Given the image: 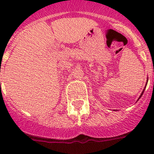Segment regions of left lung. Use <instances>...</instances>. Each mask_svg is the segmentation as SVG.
Segmentation results:
<instances>
[{"label":"left lung","mask_w":154,"mask_h":154,"mask_svg":"<svg viewBox=\"0 0 154 154\" xmlns=\"http://www.w3.org/2000/svg\"><path fill=\"white\" fill-rule=\"evenodd\" d=\"M147 81H148V79H147V83H146V85H145V87H144V89H143V91H142V94H140V96H139V98H138V100H137V101H138V100H139V99H140V98H141V97H142V94H143V93H144V89H145V88H146V86H147Z\"/></svg>","instance_id":"left-lung-1"}]
</instances>
